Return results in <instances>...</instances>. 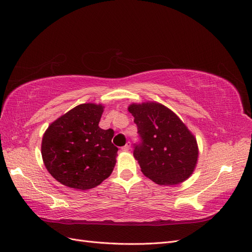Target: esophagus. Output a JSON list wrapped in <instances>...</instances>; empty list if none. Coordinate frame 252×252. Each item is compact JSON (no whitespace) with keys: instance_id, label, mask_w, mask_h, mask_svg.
<instances>
[{"instance_id":"1","label":"esophagus","mask_w":252,"mask_h":252,"mask_svg":"<svg viewBox=\"0 0 252 252\" xmlns=\"http://www.w3.org/2000/svg\"><path fill=\"white\" fill-rule=\"evenodd\" d=\"M130 147H131V143L130 142H127L125 146L122 147V150H123V151H128L129 149H130Z\"/></svg>"}]
</instances>
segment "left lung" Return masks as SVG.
<instances>
[{
    "instance_id": "obj_1",
    "label": "left lung",
    "mask_w": 252,
    "mask_h": 252,
    "mask_svg": "<svg viewBox=\"0 0 252 252\" xmlns=\"http://www.w3.org/2000/svg\"><path fill=\"white\" fill-rule=\"evenodd\" d=\"M141 142L133 156L142 172L158 185H177L192 174L199 156L196 140L173 111L156 102L128 107Z\"/></svg>"
}]
</instances>
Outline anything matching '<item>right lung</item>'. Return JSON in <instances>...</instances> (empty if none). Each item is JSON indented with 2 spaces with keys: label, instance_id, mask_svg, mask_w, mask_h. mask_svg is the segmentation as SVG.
Returning <instances> with one entry per match:
<instances>
[{
  "label": "right lung",
  "instance_id": "add662e5",
  "mask_svg": "<svg viewBox=\"0 0 252 252\" xmlns=\"http://www.w3.org/2000/svg\"><path fill=\"white\" fill-rule=\"evenodd\" d=\"M104 107L81 104L56 120L45 131L42 158L49 173L67 187L87 190L111 174L118 147L112 129L98 127Z\"/></svg>",
  "mask_w": 252,
  "mask_h": 252
}]
</instances>
